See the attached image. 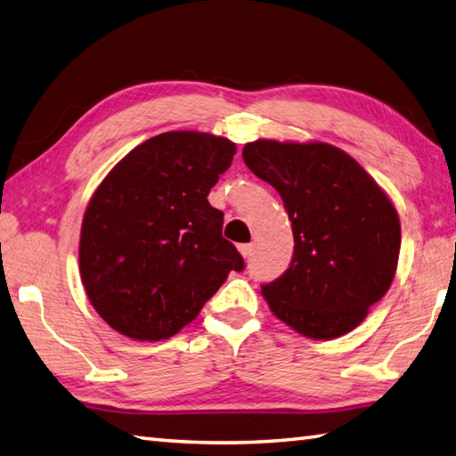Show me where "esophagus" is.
Returning a JSON list of instances; mask_svg holds the SVG:
<instances>
[{"instance_id":"esophagus-1","label":"esophagus","mask_w":456,"mask_h":456,"mask_svg":"<svg viewBox=\"0 0 456 456\" xmlns=\"http://www.w3.org/2000/svg\"><path fill=\"white\" fill-rule=\"evenodd\" d=\"M239 253L243 255L245 258H248L253 255V245L251 243H243V245H239Z\"/></svg>"}]
</instances>
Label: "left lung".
<instances>
[{
	"instance_id": "left-lung-1",
	"label": "left lung",
	"mask_w": 456,
	"mask_h": 456,
	"mask_svg": "<svg viewBox=\"0 0 456 456\" xmlns=\"http://www.w3.org/2000/svg\"><path fill=\"white\" fill-rule=\"evenodd\" d=\"M243 159L281 193L292 223L289 269L261 284L274 316L314 340L360 326L397 269L401 225L387 195L354 158L322 142L256 140Z\"/></svg>"
}]
</instances>
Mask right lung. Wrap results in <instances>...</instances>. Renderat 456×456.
Listing matches in <instances>:
<instances>
[{"instance_id": "obj_1", "label": "right lung", "mask_w": 456, "mask_h": 456, "mask_svg": "<svg viewBox=\"0 0 456 456\" xmlns=\"http://www.w3.org/2000/svg\"><path fill=\"white\" fill-rule=\"evenodd\" d=\"M227 138L164 132L114 166L88 203L80 279L116 332L167 340L200 314L245 261L223 237L208 195L235 156Z\"/></svg>"}]
</instances>
